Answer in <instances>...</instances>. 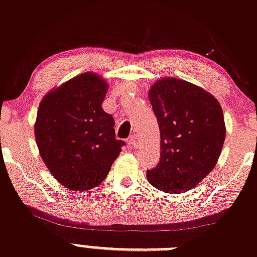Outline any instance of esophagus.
I'll use <instances>...</instances> for the list:
<instances>
[{"label":"esophagus","instance_id":"1","mask_svg":"<svg viewBox=\"0 0 257 257\" xmlns=\"http://www.w3.org/2000/svg\"><path fill=\"white\" fill-rule=\"evenodd\" d=\"M129 144L137 149V148H140V145H142V139H140L137 134H134V136H132L131 138H129Z\"/></svg>","mask_w":257,"mask_h":257}]
</instances>
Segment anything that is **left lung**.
Instances as JSON below:
<instances>
[{
  "instance_id": "8db88e82",
  "label": "left lung",
  "mask_w": 257,
  "mask_h": 257,
  "mask_svg": "<svg viewBox=\"0 0 257 257\" xmlns=\"http://www.w3.org/2000/svg\"><path fill=\"white\" fill-rule=\"evenodd\" d=\"M149 99L160 128V161L148 181L167 193L196 187L214 169L225 140L219 102L203 88L181 79L156 81Z\"/></svg>"
}]
</instances>
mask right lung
<instances>
[{
  "mask_svg": "<svg viewBox=\"0 0 257 257\" xmlns=\"http://www.w3.org/2000/svg\"><path fill=\"white\" fill-rule=\"evenodd\" d=\"M107 82L81 74L43 97L34 133L38 149L58 182L86 191L106 178L125 143L115 139L114 119L102 108Z\"/></svg>",
  "mask_w": 257,
  "mask_h": 257,
  "instance_id": "obj_1",
  "label": "right lung"
}]
</instances>
